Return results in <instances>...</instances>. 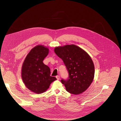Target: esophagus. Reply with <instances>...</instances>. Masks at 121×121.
<instances>
[{
    "instance_id": "obj_1",
    "label": "esophagus",
    "mask_w": 121,
    "mask_h": 121,
    "mask_svg": "<svg viewBox=\"0 0 121 121\" xmlns=\"http://www.w3.org/2000/svg\"><path fill=\"white\" fill-rule=\"evenodd\" d=\"M56 78L57 80H59L60 79V76H56Z\"/></svg>"
}]
</instances>
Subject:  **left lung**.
<instances>
[{
  "label": "left lung",
  "mask_w": 121,
  "mask_h": 121,
  "mask_svg": "<svg viewBox=\"0 0 121 121\" xmlns=\"http://www.w3.org/2000/svg\"><path fill=\"white\" fill-rule=\"evenodd\" d=\"M55 52L62 59L68 73L66 79L61 80L66 91L76 95L85 91L94 77V65L90 56L74 44L56 47Z\"/></svg>",
  "instance_id": "obj_1"
}]
</instances>
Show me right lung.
Segmentation results:
<instances>
[{
	"instance_id": "add662e5",
	"label": "right lung",
	"mask_w": 121,
	"mask_h": 121,
	"mask_svg": "<svg viewBox=\"0 0 121 121\" xmlns=\"http://www.w3.org/2000/svg\"><path fill=\"white\" fill-rule=\"evenodd\" d=\"M48 53L47 48L37 45L30 50L23 63L22 79L26 87L34 93L44 92L56 80L50 76V68L43 62Z\"/></svg>"
}]
</instances>
